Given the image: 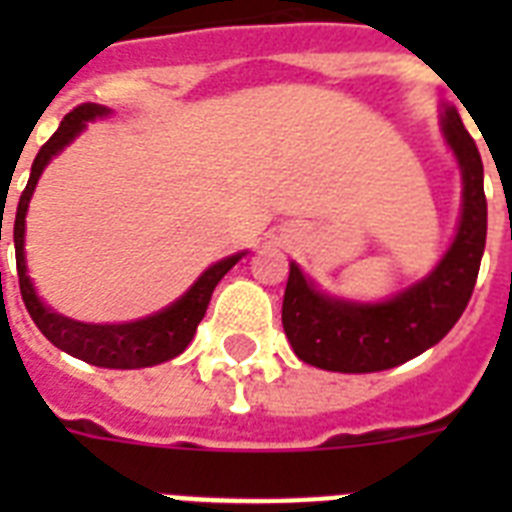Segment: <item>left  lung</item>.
<instances>
[{
    "mask_svg": "<svg viewBox=\"0 0 512 512\" xmlns=\"http://www.w3.org/2000/svg\"><path fill=\"white\" fill-rule=\"evenodd\" d=\"M446 143L462 167V220L457 239L428 279L380 305H356L319 295L295 263L289 265L281 324L297 358L329 372H382L444 340L468 308L486 247L484 164L460 114H444Z\"/></svg>",
    "mask_w": 512,
    "mask_h": 512,
    "instance_id": "1",
    "label": "left lung"
}]
</instances>
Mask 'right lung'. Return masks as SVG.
Returning <instances> with one entry per match:
<instances>
[{
	"label": "right lung",
	"instance_id": "add662e5",
	"mask_svg": "<svg viewBox=\"0 0 512 512\" xmlns=\"http://www.w3.org/2000/svg\"><path fill=\"white\" fill-rule=\"evenodd\" d=\"M103 114H108V111L103 106H98V103H82V106H76L71 114L63 116L58 132L44 143L42 151L36 154L34 164H31V177H28L26 188L20 193L15 225H12L20 297L26 303L28 316L34 319L39 332L55 348L66 350V353L82 358L87 364L106 366V369H143V366L170 361V358L180 356L188 348V342L193 340V332H196L199 321L207 313L209 297L215 292L217 281L223 279L225 273L239 263L241 255H233L228 260H220L217 265H212L193 284L191 292L180 297L167 311L148 316V319L130 321V324H82V321H71L66 316H60V313L47 311L39 303V297H36L34 287H31V281L26 276V257H23V233H26L28 201H31V193H34L36 180L42 175L44 164L50 162L58 151H63V146H68L84 130V124Z\"/></svg>",
	"mask_w": 512,
	"mask_h": 512
}]
</instances>
